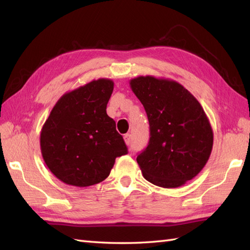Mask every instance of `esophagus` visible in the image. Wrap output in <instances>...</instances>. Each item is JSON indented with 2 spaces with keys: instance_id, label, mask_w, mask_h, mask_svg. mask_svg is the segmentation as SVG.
<instances>
[{
  "instance_id": "1",
  "label": "esophagus",
  "mask_w": 250,
  "mask_h": 250,
  "mask_svg": "<svg viewBox=\"0 0 250 250\" xmlns=\"http://www.w3.org/2000/svg\"><path fill=\"white\" fill-rule=\"evenodd\" d=\"M124 139H125V144H126V145H130V143H131V134H129V133H126V134H125V136H124Z\"/></svg>"
}]
</instances>
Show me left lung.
I'll return each mask as SVG.
<instances>
[{
	"instance_id": "1",
	"label": "left lung",
	"mask_w": 250,
	"mask_h": 250,
	"mask_svg": "<svg viewBox=\"0 0 250 250\" xmlns=\"http://www.w3.org/2000/svg\"><path fill=\"white\" fill-rule=\"evenodd\" d=\"M150 126L148 146L136 158L143 176L162 188H177L208 161L214 133L199 101L179 83L139 76L130 81Z\"/></svg>"
}]
</instances>
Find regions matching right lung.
I'll list each match as a JSON object with an SVG mask.
<instances>
[{
	"mask_svg": "<svg viewBox=\"0 0 250 250\" xmlns=\"http://www.w3.org/2000/svg\"><path fill=\"white\" fill-rule=\"evenodd\" d=\"M114 90L108 78L92 81L58 100L41 131L47 167L66 185L88 187L108 177L117 157L128 153L106 114Z\"/></svg>",
	"mask_w": 250,
	"mask_h": 250,
	"instance_id": "add662e5",
	"label": "right lung"
}]
</instances>
